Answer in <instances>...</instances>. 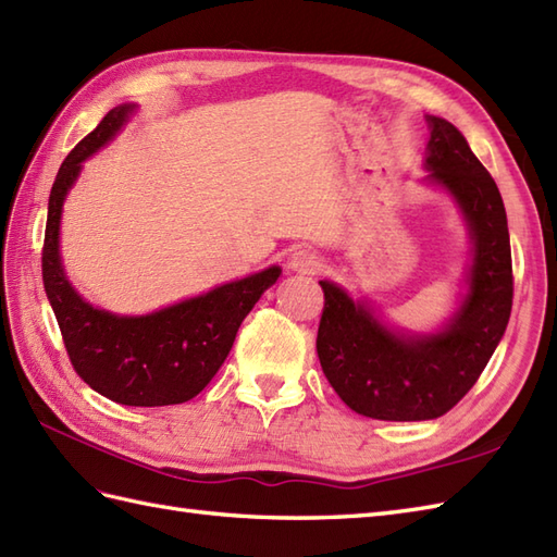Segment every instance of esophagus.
I'll list each match as a JSON object with an SVG mask.
<instances>
[{"mask_svg": "<svg viewBox=\"0 0 557 557\" xmlns=\"http://www.w3.org/2000/svg\"><path fill=\"white\" fill-rule=\"evenodd\" d=\"M321 269V257H317L311 250H295L288 257V271L295 274H314Z\"/></svg>", "mask_w": 557, "mask_h": 557, "instance_id": "1", "label": "esophagus"}]
</instances>
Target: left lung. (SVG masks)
I'll use <instances>...</instances> for the list:
<instances>
[{
  "label": "left lung",
  "instance_id": "1",
  "mask_svg": "<svg viewBox=\"0 0 557 557\" xmlns=\"http://www.w3.org/2000/svg\"><path fill=\"white\" fill-rule=\"evenodd\" d=\"M430 139L423 184L454 200L468 228L470 260L449 317L430 331L383 319L371 300L335 281H319L323 314L317 335L321 369L341 399L366 418H440L468 395L506 333L512 262L504 198L449 120L425 115Z\"/></svg>",
  "mask_w": 557,
  "mask_h": 557
}]
</instances>
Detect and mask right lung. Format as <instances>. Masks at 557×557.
Here are the masks:
<instances>
[{"label": "right lung", "instance_id": "1", "mask_svg": "<svg viewBox=\"0 0 557 557\" xmlns=\"http://www.w3.org/2000/svg\"><path fill=\"white\" fill-rule=\"evenodd\" d=\"M137 108L115 106L63 160L49 194L42 278L77 375L117 404L170 406L194 399L212 381L234 347L243 319L278 281L281 267L271 264L148 314H115L75 290L61 257L63 202L85 160L111 144Z\"/></svg>", "mask_w": 557, "mask_h": 557}]
</instances>
